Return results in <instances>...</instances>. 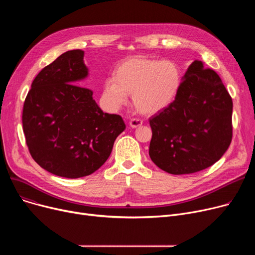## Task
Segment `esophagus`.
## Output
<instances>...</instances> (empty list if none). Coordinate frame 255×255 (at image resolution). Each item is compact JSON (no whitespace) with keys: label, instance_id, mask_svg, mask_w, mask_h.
<instances>
[{"label":"esophagus","instance_id":"esophagus-1","mask_svg":"<svg viewBox=\"0 0 255 255\" xmlns=\"http://www.w3.org/2000/svg\"><path fill=\"white\" fill-rule=\"evenodd\" d=\"M129 125L131 128H137L139 126L142 125V121L141 120H138V119H131L130 122H129Z\"/></svg>","mask_w":255,"mask_h":255}]
</instances>
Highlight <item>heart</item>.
<instances>
[{"label": "heart", "mask_w": 255, "mask_h": 255, "mask_svg": "<svg viewBox=\"0 0 255 255\" xmlns=\"http://www.w3.org/2000/svg\"><path fill=\"white\" fill-rule=\"evenodd\" d=\"M181 84V71L173 62L134 56L117 65L113 77L104 84V97L110 105L119 107L131 94L134 109L153 116L175 101Z\"/></svg>", "instance_id": "heart-1"}]
</instances>
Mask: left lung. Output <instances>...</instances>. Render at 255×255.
<instances>
[{"instance_id": "1", "label": "left lung", "mask_w": 255, "mask_h": 255, "mask_svg": "<svg viewBox=\"0 0 255 255\" xmlns=\"http://www.w3.org/2000/svg\"><path fill=\"white\" fill-rule=\"evenodd\" d=\"M232 115L233 100L219 75L194 61L175 101L150 119L152 161L172 175L213 165L232 142Z\"/></svg>"}]
</instances>
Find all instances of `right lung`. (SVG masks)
<instances>
[{
    "label": "right lung",
    "instance_id": "add662e5",
    "mask_svg": "<svg viewBox=\"0 0 255 255\" xmlns=\"http://www.w3.org/2000/svg\"><path fill=\"white\" fill-rule=\"evenodd\" d=\"M84 50L64 52L33 80L22 111L26 145L35 161L53 175H91L110 157L126 126L122 117L103 113L92 90Z\"/></svg>",
    "mask_w": 255,
    "mask_h": 255
}]
</instances>
